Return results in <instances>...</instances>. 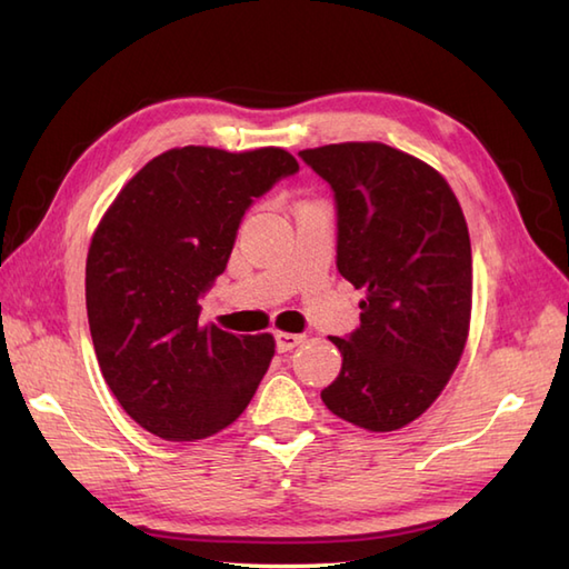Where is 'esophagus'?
<instances>
[{"label": "esophagus", "instance_id": "obj_1", "mask_svg": "<svg viewBox=\"0 0 569 569\" xmlns=\"http://www.w3.org/2000/svg\"><path fill=\"white\" fill-rule=\"evenodd\" d=\"M273 337H276L278 352H291V349L306 342V335H296V332H276Z\"/></svg>", "mask_w": 569, "mask_h": 569}]
</instances>
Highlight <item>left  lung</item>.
Instances as JSON below:
<instances>
[{"label":"left lung","instance_id":"obj_1","mask_svg":"<svg viewBox=\"0 0 569 569\" xmlns=\"http://www.w3.org/2000/svg\"><path fill=\"white\" fill-rule=\"evenodd\" d=\"M335 192L337 271L365 288L359 328L332 337L342 369L322 403L337 418L389 432L426 413L465 352L471 247L447 180L377 141L298 153Z\"/></svg>","mask_w":569,"mask_h":569}]
</instances>
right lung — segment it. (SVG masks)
I'll list each match as a JSON object with an SVG mask.
<instances>
[{
	"label": "right lung",
	"mask_w": 569,
	"mask_h": 569,
	"mask_svg": "<svg viewBox=\"0 0 569 569\" xmlns=\"http://www.w3.org/2000/svg\"><path fill=\"white\" fill-rule=\"evenodd\" d=\"M298 173L283 149L183 147L129 180L94 229L88 322L119 406L163 440H202L244 413L273 357L271 335L200 322L253 198Z\"/></svg>",
	"instance_id": "right-lung-1"
}]
</instances>
